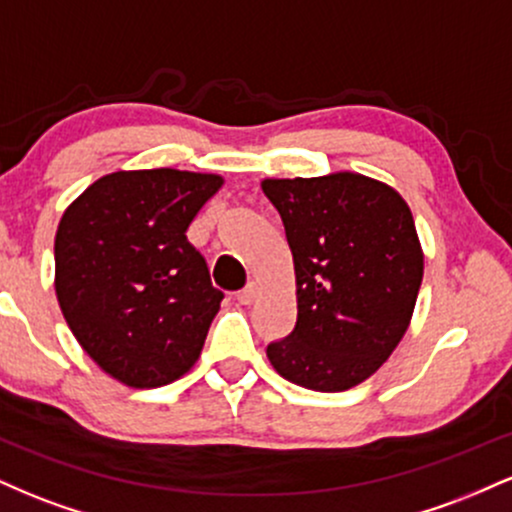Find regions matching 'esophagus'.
<instances>
[{"label": "esophagus", "mask_w": 512, "mask_h": 512, "mask_svg": "<svg viewBox=\"0 0 512 512\" xmlns=\"http://www.w3.org/2000/svg\"><path fill=\"white\" fill-rule=\"evenodd\" d=\"M257 293H260V286H257L255 281H250V284L238 293V303L240 305H252V303H255Z\"/></svg>", "instance_id": "1"}]
</instances>
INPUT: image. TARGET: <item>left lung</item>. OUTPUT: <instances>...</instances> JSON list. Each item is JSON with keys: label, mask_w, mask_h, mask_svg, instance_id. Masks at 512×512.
Returning a JSON list of instances; mask_svg holds the SVG:
<instances>
[{"label": "left lung", "mask_w": 512, "mask_h": 512, "mask_svg": "<svg viewBox=\"0 0 512 512\" xmlns=\"http://www.w3.org/2000/svg\"><path fill=\"white\" fill-rule=\"evenodd\" d=\"M260 185L284 221L298 303L269 363L308 390H351L392 356L414 315L424 250L409 204L354 170Z\"/></svg>", "instance_id": "8db88e82"}]
</instances>
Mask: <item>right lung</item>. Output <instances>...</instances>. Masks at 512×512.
I'll list each match as a JSON object with an SVG mask.
<instances>
[{
    "label": "right lung",
    "mask_w": 512,
    "mask_h": 512,
    "mask_svg": "<svg viewBox=\"0 0 512 512\" xmlns=\"http://www.w3.org/2000/svg\"><path fill=\"white\" fill-rule=\"evenodd\" d=\"M221 187L216 173L117 170L64 209L57 301L81 349L117 383L168 385L202 354L223 293L187 228Z\"/></svg>",
    "instance_id": "add662e5"
}]
</instances>
